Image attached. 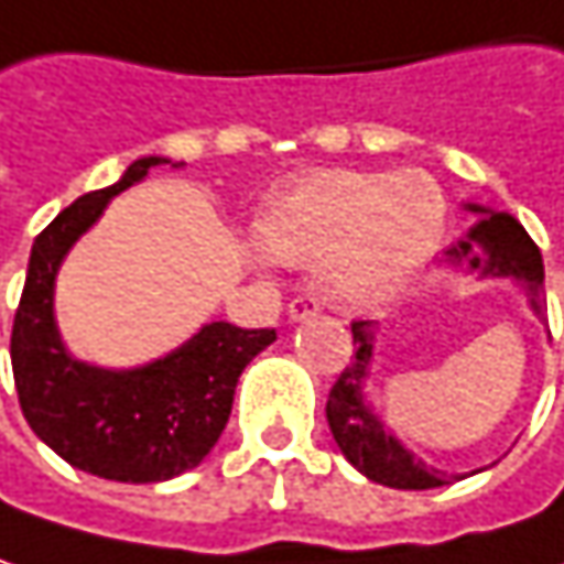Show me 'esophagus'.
Masks as SVG:
<instances>
[{
    "label": "esophagus",
    "instance_id": "obj_1",
    "mask_svg": "<svg viewBox=\"0 0 564 564\" xmlns=\"http://www.w3.org/2000/svg\"><path fill=\"white\" fill-rule=\"evenodd\" d=\"M319 313V300L316 296H293L290 300V306H286V316L293 319V323H303V319H313Z\"/></svg>",
    "mask_w": 564,
    "mask_h": 564
}]
</instances>
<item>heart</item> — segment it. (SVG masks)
Here are the masks:
<instances>
[{
	"instance_id": "1",
	"label": "heart",
	"mask_w": 564,
	"mask_h": 564,
	"mask_svg": "<svg viewBox=\"0 0 564 564\" xmlns=\"http://www.w3.org/2000/svg\"><path fill=\"white\" fill-rule=\"evenodd\" d=\"M445 196L430 174H316L281 193L258 219L261 248L283 264H326L341 303H378L435 251Z\"/></svg>"
}]
</instances>
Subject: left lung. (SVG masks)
Wrapping results in <instances>:
<instances>
[{
  "label": "left lung",
  "instance_id": "8db88e82",
  "mask_svg": "<svg viewBox=\"0 0 564 564\" xmlns=\"http://www.w3.org/2000/svg\"><path fill=\"white\" fill-rule=\"evenodd\" d=\"M468 209L481 213V223L468 231L465 241L445 251L448 261L458 268L468 264L481 278H517L530 293L533 313L545 319V290H542L545 274H542V254L536 241L507 213H490L485 206H468ZM351 338H355V358L351 365H345L326 400V420L341 455L365 478L397 490H430V487L448 485L452 478L458 481L462 475L445 478L426 462L413 458L393 435L384 433V426L365 403V381L371 375V355H375V323L371 319L351 323Z\"/></svg>",
  "mask_w": 564,
  "mask_h": 564
}]
</instances>
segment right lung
<instances>
[{"instance_id": "1", "label": "right lung", "mask_w": 564, "mask_h": 564, "mask_svg": "<svg viewBox=\"0 0 564 564\" xmlns=\"http://www.w3.org/2000/svg\"><path fill=\"white\" fill-rule=\"evenodd\" d=\"M164 158H141L119 183L70 203L31 245L12 326V375L28 426L64 462L106 481L154 485L196 468L219 442L245 365L274 329L209 323L177 351L131 371H106L67 355L54 323V278L106 203Z\"/></svg>"}]
</instances>
